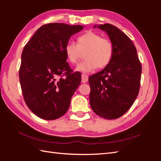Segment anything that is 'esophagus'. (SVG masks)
Returning <instances> with one entry per match:
<instances>
[{
    "label": "esophagus",
    "mask_w": 161,
    "mask_h": 161,
    "mask_svg": "<svg viewBox=\"0 0 161 161\" xmlns=\"http://www.w3.org/2000/svg\"><path fill=\"white\" fill-rule=\"evenodd\" d=\"M81 77H82V83H85V82H86L87 81H88L89 76H87L86 75L82 74Z\"/></svg>",
    "instance_id": "1"
}]
</instances>
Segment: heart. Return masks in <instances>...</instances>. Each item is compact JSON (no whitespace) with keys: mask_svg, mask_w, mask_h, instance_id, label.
Returning a JSON list of instances; mask_svg holds the SVG:
<instances>
[{"mask_svg":"<svg viewBox=\"0 0 161 161\" xmlns=\"http://www.w3.org/2000/svg\"><path fill=\"white\" fill-rule=\"evenodd\" d=\"M85 50V60L76 66V71L89 72L97 67L104 68L109 64L114 55L112 42L92 31L85 33L78 37L77 44L74 42L67 43L64 48L67 59L72 64H76L81 52Z\"/></svg>","mask_w":161,"mask_h":161,"instance_id":"obj_1","label":"heart"}]
</instances>
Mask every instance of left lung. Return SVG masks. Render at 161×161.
Segmentation results:
<instances>
[{"mask_svg":"<svg viewBox=\"0 0 161 161\" xmlns=\"http://www.w3.org/2000/svg\"><path fill=\"white\" fill-rule=\"evenodd\" d=\"M95 27L108 33L114 55L103 70L89 77L90 105L101 118L117 119L128 111L138 95L142 66L136 47L124 32L109 23Z\"/></svg>","mask_w":161,"mask_h":161,"instance_id":"1","label":"left lung"}]
</instances>
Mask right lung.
<instances>
[{"label": "right lung", "instance_id": "right-lung-1", "mask_svg": "<svg viewBox=\"0 0 161 161\" xmlns=\"http://www.w3.org/2000/svg\"><path fill=\"white\" fill-rule=\"evenodd\" d=\"M83 27L60 23L46 24L23 48L19 80L26 105L39 118L56 119L69 108L81 74L70 69L64 48L70 37Z\"/></svg>", "mask_w": 161, "mask_h": 161}]
</instances>
